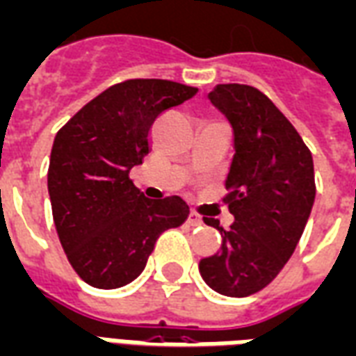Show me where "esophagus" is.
Listing matches in <instances>:
<instances>
[{"label": "esophagus", "mask_w": 356, "mask_h": 356, "mask_svg": "<svg viewBox=\"0 0 356 356\" xmlns=\"http://www.w3.org/2000/svg\"><path fill=\"white\" fill-rule=\"evenodd\" d=\"M189 225H202V218L197 212H191L188 218Z\"/></svg>", "instance_id": "obj_1"}]
</instances>
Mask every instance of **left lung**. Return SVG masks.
Segmentation results:
<instances>
[{"mask_svg":"<svg viewBox=\"0 0 356 356\" xmlns=\"http://www.w3.org/2000/svg\"><path fill=\"white\" fill-rule=\"evenodd\" d=\"M210 101L234 131V157L223 200L234 223L221 248L200 259L202 280L227 296L264 289L293 255L315 200L314 159L298 131L257 88L218 84Z\"/></svg>","mask_w":356,"mask_h":356,"instance_id":"8db88e82","label":"left lung"}]
</instances>
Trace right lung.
I'll return each instance as SVG.
<instances>
[{
	"instance_id": "right-lung-1",
	"label": "right lung",
	"mask_w": 356,
	"mask_h": 356,
	"mask_svg": "<svg viewBox=\"0 0 356 356\" xmlns=\"http://www.w3.org/2000/svg\"><path fill=\"white\" fill-rule=\"evenodd\" d=\"M197 88L161 79L114 84L84 105L54 138L48 193L69 263L88 285L116 289L146 266L163 231L180 227V197L148 199L129 170L149 154V129Z\"/></svg>"
}]
</instances>
